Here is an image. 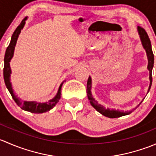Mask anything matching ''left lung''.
Instances as JSON below:
<instances>
[{
	"mask_svg": "<svg viewBox=\"0 0 156 156\" xmlns=\"http://www.w3.org/2000/svg\"><path fill=\"white\" fill-rule=\"evenodd\" d=\"M137 31L138 34L140 36V39L141 44H142L143 48L145 50L146 53V56H147V59H148V66H147V69L149 72V89L147 90V94L149 93V90H150L151 85H152V71L153 69L154 66V55L152 53V45H151V41L149 38V36H148L146 31L144 30L143 28L137 26ZM92 81H91L90 76H89L87 80V98L90 100V103L91 104V106H93L97 112L102 114L103 115L106 116V117L110 118V119H114V118H119L122 117V116L127 115L130 114L135 108L132 109L131 111L129 112H124V111H120V110L117 109H113V108H106L103 105L98 103V102L94 98L92 95V93H91V87H92ZM142 101L140 103V104L137 106H139L141 104Z\"/></svg>",
	"mask_w": 156,
	"mask_h": 156,
	"instance_id": "1",
	"label": "left lung"
}]
</instances>
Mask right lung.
Instances as JSON below:
<instances>
[{
	"label": "right lung",
	"instance_id": "1",
	"mask_svg": "<svg viewBox=\"0 0 156 156\" xmlns=\"http://www.w3.org/2000/svg\"><path fill=\"white\" fill-rule=\"evenodd\" d=\"M27 19L28 17H26L21 22L20 26L15 30V31L12 34V37H11L10 44H9L7 50H6L5 56H4V79L6 86H7V88L8 89L9 92L10 93L12 99H13L14 101L16 103V104L20 108H23L25 111L30 112L31 113H37V114H39V113H44L48 111H50L51 108H53L56 106V103L59 102V99L61 98V95H62L61 94V88H62V84H63L65 81H62L60 85H59L56 96L53 99L49 100L48 102H45V103H37L36 101H21V99L17 97V95H16V94L14 93L13 90H12V84L10 82V75L12 73V71H11L10 69V62L11 61V59H12V56H13L14 50H15L16 44L17 39H18L19 35H20V32H21L22 29L24 28L25 24H26V21L27 20Z\"/></svg>",
	"mask_w": 156,
	"mask_h": 156
}]
</instances>
